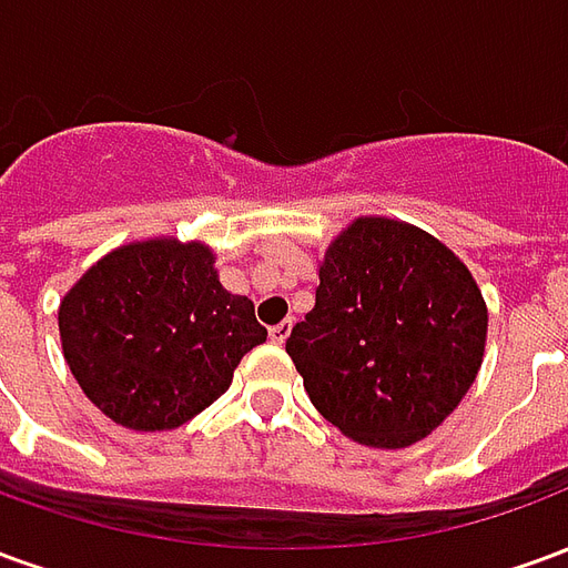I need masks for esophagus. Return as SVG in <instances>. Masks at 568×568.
Listing matches in <instances>:
<instances>
[{"label":"esophagus","mask_w":568,"mask_h":568,"mask_svg":"<svg viewBox=\"0 0 568 568\" xmlns=\"http://www.w3.org/2000/svg\"><path fill=\"white\" fill-rule=\"evenodd\" d=\"M292 334V320L280 322V325H271V341L273 344H285V337Z\"/></svg>","instance_id":"esophagus-1"}]
</instances>
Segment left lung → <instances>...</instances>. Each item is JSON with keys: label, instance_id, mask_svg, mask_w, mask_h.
<instances>
[{"label": "left lung", "instance_id": "left-lung-1", "mask_svg": "<svg viewBox=\"0 0 568 568\" xmlns=\"http://www.w3.org/2000/svg\"><path fill=\"white\" fill-rule=\"evenodd\" d=\"M484 346L487 301L459 255L417 224L358 215L325 246L316 307L285 353L332 426L398 450L456 410Z\"/></svg>", "mask_w": 568, "mask_h": 568}]
</instances>
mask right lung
I'll return each mask as SVG.
<instances>
[{
	"label": "right lung",
	"mask_w": 568,
	"mask_h": 568,
	"mask_svg": "<svg viewBox=\"0 0 568 568\" xmlns=\"http://www.w3.org/2000/svg\"><path fill=\"white\" fill-rule=\"evenodd\" d=\"M57 325L81 393L133 432L197 417L267 341L255 304L219 280L215 252L179 236L112 248L63 295Z\"/></svg>",
	"instance_id": "add662e5"
}]
</instances>
